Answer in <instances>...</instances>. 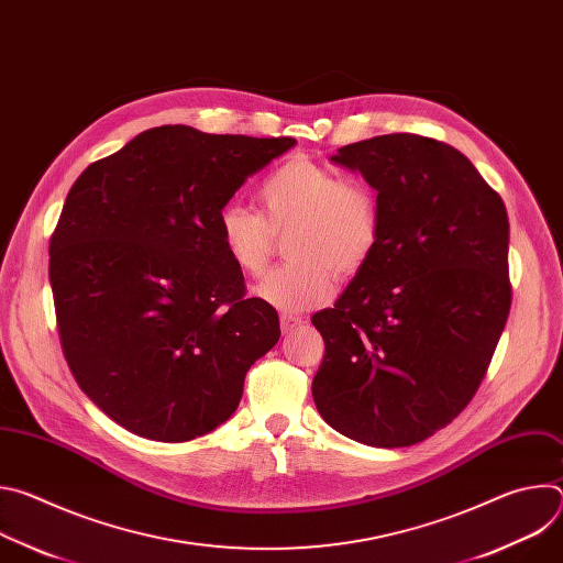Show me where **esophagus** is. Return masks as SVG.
Returning a JSON list of instances; mask_svg holds the SVG:
<instances>
[{
  "label": "esophagus",
  "mask_w": 563,
  "mask_h": 563,
  "mask_svg": "<svg viewBox=\"0 0 563 563\" xmlns=\"http://www.w3.org/2000/svg\"><path fill=\"white\" fill-rule=\"evenodd\" d=\"M305 323L302 316H294V313H283L280 316V330L283 334H291L294 330H298Z\"/></svg>",
  "instance_id": "esophagus-1"
}]
</instances>
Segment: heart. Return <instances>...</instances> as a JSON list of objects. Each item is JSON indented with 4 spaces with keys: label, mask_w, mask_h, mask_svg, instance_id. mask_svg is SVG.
Instances as JSON below:
<instances>
[{
    "label": "heart",
    "mask_w": 563,
    "mask_h": 563,
    "mask_svg": "<svg viewBox=\"0 0 563 563\" xmlns=\"http://www.w3.org/2000/svg\"><path fill=\"white\" fill-rule=\"evenodd\" d=\"M261 213L229 202L218 211L216 229L224 256L245 276H261L274 252V235L291 229L285 252L289 263L272 269L254 294L280 309L302 311L323 305L336 289V274L365 267L380 235L376 191L361 180L291 157L258 187Z\"/></svg>",
    "instance_id": "1"
}]
</instances>
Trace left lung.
Listing matches in <instances>:
<instances>
[{"instance_id":"left-lung-1","label":"left lung","mask_w":563,"mask_h":563,"mask_svg":"<svg viewBox=\"0 0 563 563\" xmlns=\"http://www.w3.org/2000/svg\"><path fill=\"white\" fill-rule=\"evenodd\" d=\"M332 163L380 205L378 245L332 309L311 394L336 432L406 448L452 423L484 380L510 311L508 213L454 146L389 133Z\"/></svg>"}]
</instances>
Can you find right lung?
<instances>
[{
    "instance_id": "obj_1",
    "label": "right lung",
    "mask_w": 563,
    "mask_h": 563,
    "mask_svg": "<svg viewBox=\"0 0 563 563\" xmlns=\"http://www.w3.org/2000/svg\"><path fill=\"white\" fill-rule=\"evenodd\" d=\"M296 144L155 126L89 165L51 235L64 358L129 432L183 443L224 423L245 374L280 339L218 243V211Z\"/></svg>"
}]
</instances>
